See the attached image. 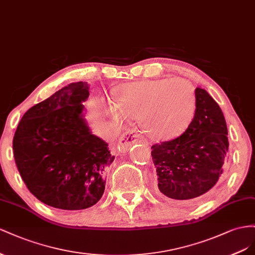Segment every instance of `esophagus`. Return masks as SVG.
Listing matches in <instances>:
<instances>
[{
	"label": "esophagus",
	"mask_w": 255,
	"mask_h": 255,
	"mask_svg": "<svg viewBox=\"0 0 255 255\" xmlns=\"http://www.w3.org/2000/svg\"><path fill=\"white\" fill-rule=\"evenodd\" d=\"M136 142H142V143L147 145V141L145 140L142 135L135 132L134 130H128V131L124 132L122 134L120 142H119V148H120V150L125 152L129 149V147L131 146L132 144H134Z\"/></svg>",
	"instance_id": "1"
}]
</instances>
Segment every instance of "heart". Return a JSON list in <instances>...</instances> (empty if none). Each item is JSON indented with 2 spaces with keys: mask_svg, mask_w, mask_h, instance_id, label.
Segmentation results:
<instances>
[{
  "mask_svg": "<svg viewBox=\"0 0 255 255\" xmlns=\"http://www.w3.org/2000/svg\"><path fill=\"white\" fill-rule=\"evenodd\" d=\"M195 107L190 82L180 78L159 79L119 86L109 113L120 124L140 119L143 131L152 139L170 140L190 125Z\"/></svg>",
  "mask_w": 255,
  "mask_h": 255,
  "instance_id": "obj_1",
  "label": "heart"
}]
</instances>
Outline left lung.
Here are the masks:
<instances>
[{
	"label": "left lung",
	"mask_w": 255,
	"mask_h": 255,
	"mask_svg": "<svg viewBox=\"0 0 255 255\" xmlns=\"http://www.w3.org/2000/svg\"><path fill=\"white\" fill-rule=\"evenodd\" d=\"M195 97L194 118L186 131L151 146L158 193L173 200H190L208 192L228 160V127L219 105L201 87L195 89Z\"/></svg>",
	"instance_id": "left-lung-1"
}]
</instances>
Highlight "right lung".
Masks as SVG:
<instances>
[{
	"mask_svg": "<svg viewBox=\"0 0 255 255\" xmlns=\"http://www.w3.org/2000/svg\"><path fill=\"white\" fill-rule=\"evenodd\" d=\"M89 90L86 82L63 87L28 109L14 132L20 175L30 192L51 207L89 208L105 191L106 171L115 157L84 119Z\"/></svg>",
	"mask_w": 255,
	"mask_h": 255,
	"instance_id": "right-lung-1",
	"label": "right lung"
}]
</instances>
